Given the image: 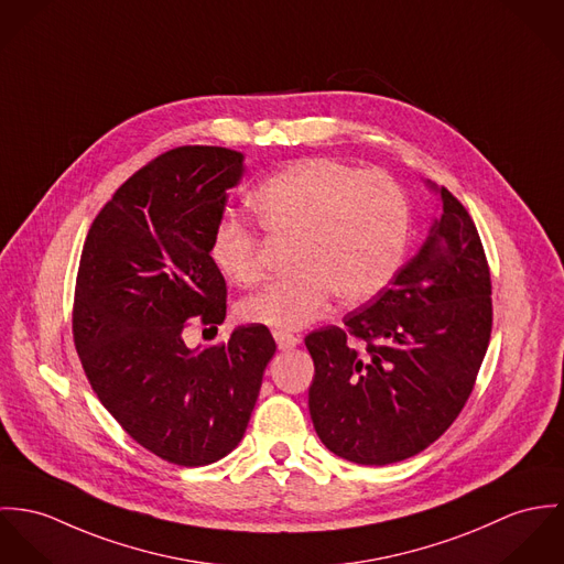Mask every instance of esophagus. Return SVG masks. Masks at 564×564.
Returning <instances> with one entry per match:
<instances>
[{
  "label": "esophagus",
  "instance_id": "34e87169",
  "mask_svg": "<svg viewBox=\"0 0 564 564\" xmlns=\"http://www.w3.org/2000/svg\"><path fill=\"white\" fill-rule=\"evenodd\" d=\"M272 335H274V341H276V346H279L281 350L294 348V346L301 341V337H296V335H292V333H288V330H281V328L272 330Z\"/></svg>",
  "mask_w": 564,
  "mask_h": 564
}]
</instances>
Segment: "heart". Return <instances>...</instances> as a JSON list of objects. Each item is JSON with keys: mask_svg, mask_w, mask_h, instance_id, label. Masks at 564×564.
I'll use <instances>...</instances> for the list:
<instances>
[{"mask_svg": "<svg viewBox=\"0 0 564 564\" xmlns=\"http://www.w3.org/2000/svg\"><path fill=\"white\" fill-rule=\"evenodd\" d=\"M257 225L223 220L209 254L236 285L263 274V238L290 240L294 265L279 281L242 301L240 315L276 328L319 317L333 292L361 303L380 292L402 263L411 209L402 186L382 171H359L330 158L299 160L252 192Z\"/></svg>", "mask_w": 564, "mask_h": 564, "instance_id": "obj_1", "label": "heart"}]
</instances>
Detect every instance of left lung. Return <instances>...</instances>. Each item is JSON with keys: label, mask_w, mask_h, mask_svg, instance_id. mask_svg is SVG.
Instances as JSON below:
<instances>
[{"label": "left lung", "mask_w": 564, "mask_h": 564, "mask_svg": "<svg viewBox=\"0 0 564 564\" xmlns=\"http://www.w3.org/2000/svg\"><path fill=\"white\" fill-rule=\"evenodd\" d=\"M437 220L389 288L305 337L310 413L322 443L359 465H389L435 443L458 417L494 326L491 270L463 203L437 188Z\"/></svg>", "instance_id": "8db88e82"}]
</instances>
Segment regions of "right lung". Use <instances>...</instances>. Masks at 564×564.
Returning <instances> with one entry per match:
<instances>
[{
    "instance_id": "add662e5",
    "label": "right lung",
    "mask_w": 564,
    "mask_h": 564,
    "mask_svg": "<svg viewBox=\"0 0 564 564\" xmlns=\"http://www.w3.org/2000/svg\"><path fill=\"white\" fill-rule=\"evenodd\" d=\"M245 155L171 149L135 171L93 220L75 281L73 341L84 375L129 437L200 467L245 437L276 344L263 324L189 350L192 317L216 328L227 283L209 247Z\"/></svg>"
}]
</instances>
